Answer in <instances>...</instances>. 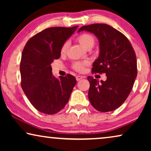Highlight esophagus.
<instances>
[{"instance_id":"1","label":"esophagus","mask_w":151,"mask_h":151,"mask_svg":"<svg viewBox=\"0 0 151 151\" xmlns=\"http://www.w3.org/2000/svg\"><path fill=\"white\" fill-rule=\"evenodd\" d=\"M84 78V76H76V80H77V81H79V80H80L82 79V78Z\"/></svg>"}]
</instances>
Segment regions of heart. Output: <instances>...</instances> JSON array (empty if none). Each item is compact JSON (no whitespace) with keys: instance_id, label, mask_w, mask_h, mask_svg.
<instances>
[{"instance_id":"heart-1","label":"heart","mask_w":151,"mask_h":151,"mask_svg":"<svg viewBox=\"0 0 151 151\" xmlns=\"http://www.w3.org/2000/svg\"><path fill=\"white\" fill-rule=\"evenodd\" d=\"M77 39L80 44L82 45V47L86 49L92 48L95 44V42H96V39H95L94 36L92 34H88V33H84V34H80L78 37ZM67 47L68 43H64L61 48L62 54H64V53H66V51L67 50ZM86 65H88V62H76V63H73V67L76 71H82L84 69V67Z\"/></svg>"}]
</instances>
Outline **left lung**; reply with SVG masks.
Returning a JSON list of instances; mask_svg holds the SVG:
<instances>
[{
	"label": "left lung",
	"instance_id": "8db88e82",
	"mask_svg": "<svg viewBox=\"0 0 151 151\" xmlns=\"http://www.w3.org/2000/svg\"><path fill=\"white\" fill-rule=\"evenodd\" d=\"M99 40L100 53L93 63V73H105L106 81L88 76L91 104L101 112L114 111L125 102L137 77V58L131 42L123 34L106 24H92L80 27Z\"/></svg>",
	"mask_w": 151,
	"mask_h": 151
}]
</instances>
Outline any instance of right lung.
Instances as JSON below:
<instances>
[{
	"instance_id": "obj_1",
	"label": "right lung",
	"mask_w": 151,
	"mask_h": 151,
	"mask_svg": "<svg viewBox=\"0 0 151 151\" xmlns=\"http://www.w3.org/2000/svg\"><path fill=\"white\" fill-rule=\"evenodd\" d=\"M78 27L47 28L32 37L24 47L20 65L21 86L29 102L41 113L53 115L61 111L77 83L70 74L59 79L54 77L51 64L59 59L62 46Z\"/></svg>"
}]
</instances>
